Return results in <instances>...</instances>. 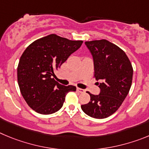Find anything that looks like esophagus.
Wrapping results in <instances>:
<instances>
[{
	"label": "esophagus",
	"mask_w": 149,
	"mask_h": 149,
	"mask_svg": "<svg viewBox=\"0 0 149 149\" xmlns=\"http://www.w3.org/2000/svg\"><path fill=\"white\" fill-rule=\"evenodd\" d=\"M76 90H77L78 92H79V93H84V90L81 89V88H76Z\"/></svg>",
	"instance_id": "esophagus-1"
}]
</instances>
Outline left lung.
Returning <instances> with one entry per match:
<instances>
[{"label": "left lung", "mask_w": 149, "mask_h": 149, "mask_svg": "<svg viewBox=\"0 0 149 149\" xmlns=\"http://www.w3.org/2000/svg\"><path fill=\"white\" fill-rule=\"evenodd\" d=\"M94 65V77L100 88L99 95L91 94V101L81 104L88 116L104 119L115 113L128 95L132 83L133 68L121 48L105 39L85 41Z\"/></svg>", "instance_id": "left-lung-1"}]
</instances>
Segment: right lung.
I'll use <instances>...</instances> for the list:
<instances>
[{
  "label": "right lung",
  "instance_id": "1",
  "mask_svg": "<svg viewBox=\"0 0 149 149\" xmlns=\"http://www.w3.org/2000/svg\"><path fill=\"white\" fill-rule=\"evenodd\" d=\"M82 43L51 34L33 41L21 55L17 70L18 85L26 102L37 113L58 111L67 93L76 91L75 86L62 85L52 76Z\"/></svg>",
  "mask_w": 149,
  "mask_h": 149
}]
</instances>
